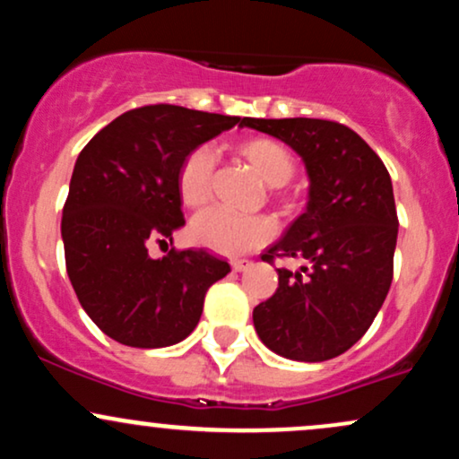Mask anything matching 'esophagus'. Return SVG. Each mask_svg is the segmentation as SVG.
Returning <instances> with one entry per match:
<instances>
[{"label":"esophagus","instance_id":"obj_1","mask_svg":"<svg viewBox=\"0 0 459 459\" xmlns=\"http://www.w3.org/2000/svg\"><path fill=\"white\" fill-rule=\"evenodd\" d=\"M250 265H252V261H247V259H233V261H230V267H233V272H244Z\"/></svg>","mask_w":459,"mask_h":459}]
</instances>
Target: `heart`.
Here are the masks:
<instances>
[{
  "instance_id": "b5f03b06",
  "label": "heart",
  "mask_w": 459,
  "mask_h": 459,
  "mask_svg": "<svg viewBox=\"0 0 459 459\" xmlns=\"http://www.w3.org/2000/svg\"><path fill=\"white\" fill-rule=\"evenodd\" d=\"M233 152L252 168L263 183L270 186L272 196L284 207L296 204V196L287 183L296 175V157L287 146L265 135H250L235 142ZM177 192L189 209L204 207L213 194V155L198 146L183 157L177 172ZM276 235V224L267 215H239L213 207L198 213L189 224V239L220 255H241L265 246Z\"/></svg>"
}]
</instances>
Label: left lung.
Returning a JSON list of instances; mask_svg holds the SVG:
<instances>
[{
	"label": "left lung",
	"mask_w": 459,
	"mask_h": 459,
	"mask_svg": "<svg viewBox=\"0 0 459 459\" xmlns=\"http://www.w3.org/2000/svg\"><path fill=\"white\" fill-rule=\"evenodd\" d=\"M282 140L307 163V212L263 261L281 267L276 293L252 313L259 339L291 360L341 356L368 330L393 282L397 207L384 161L356 131L321 118H244Z\"/></svg>",
	"instance_id": "left-lung-1"
}]
</instances>
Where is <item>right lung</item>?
<instances>
[{
	"label": "right lung",
	"mask_w": 459,
	"mask_h": 459,
	"mask_svg": "<svg viewBox=\"0 0 459 459\" xmlns=\"http://www.w3.org/2000/svg\"><path fill=\"white\" fill-rule=\"evenodd\" d=\"M239 116L144 105L99 131L75 161L62 209L66 272L79 304L109 339L168 347L203 315L209 287L230 265L207 250L151 259L186 224L177 192L183 157L235 127Z\"/></svg>",
	"instance_id": "right-lung-1"
}]
</instances>
